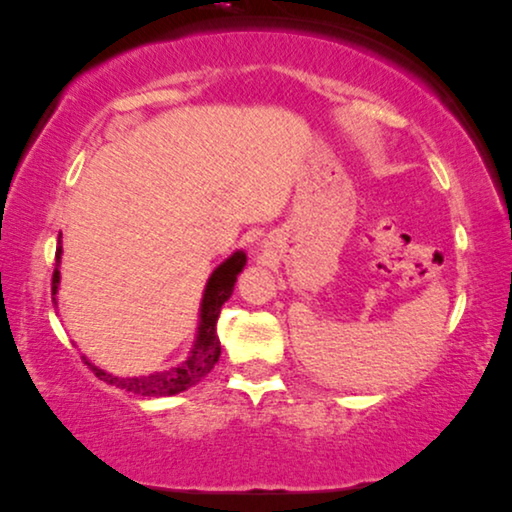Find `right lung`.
I'll use <instances>...</instances> for the list:
<instances>
[{
	"instance_id": "1",
	"label": "right lung",
	"mask_w": 512,
	"mask_h": 512,
	"mask_svg": "<svg viewBox=\"0 0 512 512\" xmlns=\"http://www.w3.org/2000/svg\"><path fill=\"white\" fill-rule=\"evenodd\" d=\"M60 257H62V244L58 240L56 246V270L54 277H51V296H54L56 303V294H58V283H60ZM246 266V255L244 251L233 253L229 259L222 261V264L212 272V277L207 279L203 300H201V313H199V329H196V339L194 346L190 350V355L170 365V368H164L160 372H151L144 376H114L99 370L97 365L88 363L90 370L95 372L99 381L114 385L119 389L138 393V396H149V398H162V396H175V393H181L190 389L205 378L209 372L214 370V365L218 363L220 357V339L216 333V322L220 316L222 305L227 303L233 294V285L238 281V274Z\"/></svg>"
}]
</instances>
